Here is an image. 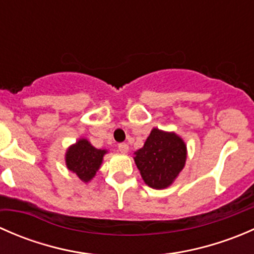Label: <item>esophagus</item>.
Listing matches in <instances>:
<instances>
[{"instance_id": "esophagus-1", "label": "esophagus", "mask_w": 254, "mask_h": 254, "mask_svg": "<svg viewBox=\"0 0 254 254\" xmlns=\"http://www.w3.org/2000/svg\"><path fill=\"white\" fill-rule=\"evenodd\" d=\"M118 148H119V151L122 153H127V151H129V145H127V143H119V145H118Z\"/></svg>"}]
</instances>
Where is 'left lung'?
Segmentation results:
<instances>
[{"instance_id": "1", "label": "left lung", "mask_w": 254, "mask_h": 254, "mask_svg": "<svg viewBox=\"0 0 254 254\" xmlns=\"http://www.w3.org/2000/svg\"><path fill=\"white\" fill-rule=\"evenodd\" d=\"M186 160L187 145L183 139L156 127L134 157L143 182L153 189L170 187L183 170Z\"/></svg>"}]
</instances>
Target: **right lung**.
<instances>
[{"label":"right lung","mask_w":254,"mask_h":254,"mask_svg":"<svg viewBox=\"0 0 254 254\" xmlns=\"http://www.w3.org/2000/svg\"><path fill=\"white\" fill-rule=\"evenodd\" d=\"M106 153L107 150L96 148L88 140L79 139L67 148L65 155L66 166L82 182L87 183L96 176Z\"/></svg>","instance_id":"right-lung-1"}]
</instances>
